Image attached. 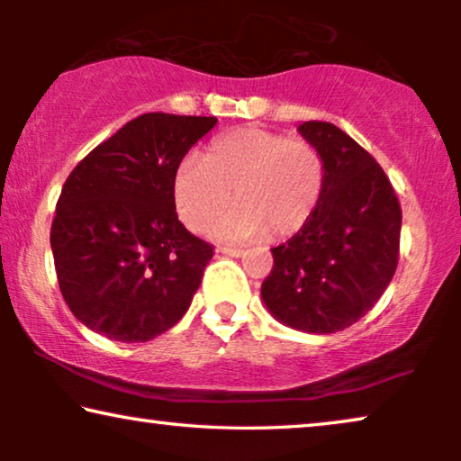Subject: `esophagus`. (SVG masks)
I'll list each match as a JSON object with an SVG mask.
<instances>
[{
	"mask_svg": "<svg viewBox=\"0 0 461 461\" xmlns=\"http://www.w3.org/2000/svg\"><path fill=\"white\" fill-rule=\"evenodd\" d=\"M220 254H224V256H230V258H241L245 251L243 249H235V248H220L218 249Z\"/></svg>",
	"mask_w": 461,
	"mask_h": 461,
	"instance_id": "esophagus-1",
	"label": "esophagus"
}]
</instances>
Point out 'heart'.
Segmentation results:
<instances>
[{
    "label": "heart",
    "instance_id": "heart-1",
    "mask_svg": "<svg viewBox=\"0 0 461 461\" xmlns=\"http://www.w3.org/2000/svg\"><path fill=\"white\" fill-rule=\"evenodd\" d=\"M327 188V163L306 140L256 125L224 131L201 161H182L174 176V205L193 232L216 229L222 241H273L298 235L317 213Z\"/></svg>",
    "mask_w": 461,
    "mask_h": 461
}]
</instances>
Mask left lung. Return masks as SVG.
<instances>
[{
  "label": "left lung",
  "mask_w": 461,
  "mask_h": 461,
  "mask_svg": "<svg viewBox=\"0 0 461 461\" xmlns=\"http://www.w3.org/2000/svg\"><path fill=\"white\" fill-rule=\"evenodd\" d=\"M298 131L327 163V188L304 230L273 248L262 302L304 333L342 331L365 317L399 262L401 205L374 157L338 125L304 122Z\"/></svg>",
  "instance_id": "1"
}]
</instances>
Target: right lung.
Masks as SVG:
<instances>
[{
    "mask_svg": "<svg viewBox=\"0 0 461 461\" xmlns=\"http://www.w3.org/2000/svg\"><path fill=\"white\" fill-rule=\"evenodd\" d=\"M216 117L144 113L77 163L50 232L75 319L117 342H149L185 317L213 256L174 205L180 161Z\"/></svg>",
    "mask_w": 461,
    "mask_h": 461,
    "instance_id": "right-lung-1",
    "label": "right lung"
}]
</instances>
